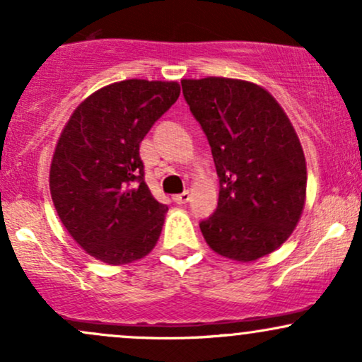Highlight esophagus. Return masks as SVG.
Returning <instances> with one entry per match:
<instances>
[{"mask_svg":"<svg viewBox=\"0 0 362 362\" xmlns=\"http://www.w3.org/2000/svg\"><path fill=\"white\" fill-rule=\"evenodd\" d=\"M189 199H190V194L187 192H182V194H177V195H173V201L177 202V204H185V202H189Z\"/></svg>","mask_w":362,"mask_h":362,"instance_id":"1","label":"esophagus"}]
</instances>
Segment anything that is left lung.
I'll return each instance as SVG.
<instances>
[{
  "label": "left lung",
  "instance_id": "8db88e82",
  "mask_svg": "<svg viewBox=\"0 0 362 362\" xmlns=\"http://www.w3.org/2000/svg\"><path fill=\"white\" fill-rule=\"evenodd\" d=\"M219 177L201 231L219 255L253 262L289 238L306 199V160L293 124L267 90L233 78L182 80Z\"/></svg>",
  "mask_w": 362,
  "mask_h": 362
}]
</instances>
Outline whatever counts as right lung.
Here are the masks:
<instances>
[{"label": "right lung", "mask_w": 362, "mask_h": 362, "mask_svg": "<svg viewBox=\"0 0 362 362\" xmlns=\"http://www.w3.org/2000/svg\"><path fill=\"white\" fill-rule=\"evenodd\" d=\"M180 95L177 81L124 80L85 98L54 149L49 187L61 223L109 265L146 257L168 207L144 182L139 144Z\"/></svg>", "instance_id": "1"}]
</instances>
